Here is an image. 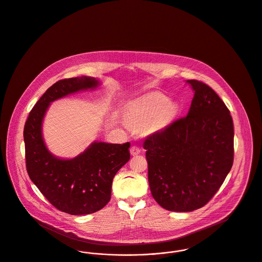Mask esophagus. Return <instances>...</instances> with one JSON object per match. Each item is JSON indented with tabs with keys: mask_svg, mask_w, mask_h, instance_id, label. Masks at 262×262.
<instances>
[{
	"mask_svg": "<svg viewBox=\"0 0 262 262\" xmlns=\"http://www.w3.org/2000/svg\"><path fill=\"white\" fill-rule=\"evenodd\" d=\"M130 153H131V155H133V156H136V155L140 154V153H141V149H140L139 146H137V145L131 146V148H130Z\"/></svg>",
	"mask_w": 262,
	"mask_h": 262,
	"instance_id": "1",
	"label": "esophagus"
}]
</instances>
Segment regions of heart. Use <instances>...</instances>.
Listing matches in <instances>:
<instances>
[{
  "label": "heart",
  "instance_id": "heart-1",
  "mask_svg": "<svg viewBox=\"0 0 262 262\" xmlns=\"http://www.w3.org/2000/svg\"><path fill=\"white\" fill-rule=\"evenodd\" d=\"M178 112L174 102L162 94H152L130 105L126 111V119L133 127L150 126L160 129L171 122Z\"/></svg>",
  "mask_w": 262,
  "mask_h": 262
}]
</instances>
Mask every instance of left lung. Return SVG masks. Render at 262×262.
<instances>
[{"instance_id": "8db88e82", "label": "left lung", "mask_w": 262, "mask_h": 262, "mask_svg": "<svg viewBox=\"0 0 262 262\" xmlns=\"http://www.w3.org/2000/svg\"><path fill=\"white\" fill-rule=\"evenodd\" d=\"M193 90L187 116L148 136L143 147L153 198L165 209L192 211L207 205L233 163V123L229 110L206 83Z\"/></svg>"}]
</instances>
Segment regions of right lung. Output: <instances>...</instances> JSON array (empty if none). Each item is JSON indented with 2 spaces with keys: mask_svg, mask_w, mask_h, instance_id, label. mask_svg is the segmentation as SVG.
I'll return each mask as SVG.
<instances>
[{
  "mask_svg": "<svg viewBox=\"0 0 262 262\" xmlns=\"http://www.w3.org/2000/svg\"><path fill=\"white\" fill-rule=\"evenodd\" d=\"M98 85L88 76L58 80L35 103L24 128L29 177L54 208L72 215L93 213L108 204L113 178L130 159V143L94 142L77 157L58 159L46 147L41 124L51 102Z\"/></svg>",
  "mask_w": 262,
  "mask_h": 262,
  "instance_id": "right-lung-1",
  "label": "right lung"
}]
</instances>
